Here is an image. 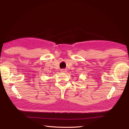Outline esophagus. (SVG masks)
I'll return each instance as SVG.
<instances>
[{"instance_id":"esophagus-1","label":"esophagus","mask_w":129,"mask_h":129,"mask_svg":"<svg viewBox=\"0 0 129 129\" xmlns=\"http://www.w3.org/2000/svg\"><path fill=\"white\" fill-rule=\"evenodd\" d=\"M60 72L62 73H66V70H65V69H61V70H60Z\"/></svg>"}]
</instances>
